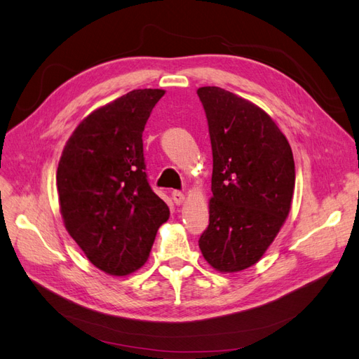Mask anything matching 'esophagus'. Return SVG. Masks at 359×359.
I'll return each mask as SVG.
<instances>
[{
	"instance_id": "1",
	"label": "esophagus",
	"mask_w": 359,
	"mask_h": 359,
	"mask_svg": "<svg viewBox=\"0 0 359 359\" xmlns=\"http://www.w3.org/2000/svg\"><path fill=\"white\" fill-rule=\"evenodd\" d=\"M172 199L177 205H182L184 201H186V194L181 193V191H173L172 193Z\"/></svg>"
}]
</instances>
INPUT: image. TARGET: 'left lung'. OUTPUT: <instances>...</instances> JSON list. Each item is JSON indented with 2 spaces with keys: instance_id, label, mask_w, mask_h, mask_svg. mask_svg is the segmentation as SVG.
<instances>
[{
  "instance_id": "left-lung-1",
  "label": "left lung",
  "mask_w": 359,
  "mask_h": 359,
  "mask_svg": "<svg viewBox=\"0 0 359 359\" xmlns=\"http://www.w3.org/2000/svg\"><path fill=\"white\" fill-rule=\"evenodd\" d=\"M198 95L212 147L210 226L199 248L215 271L257 264L290 212L295 163L286 136L264 109L219 86Z\"/></svg>"
}]
</instances>
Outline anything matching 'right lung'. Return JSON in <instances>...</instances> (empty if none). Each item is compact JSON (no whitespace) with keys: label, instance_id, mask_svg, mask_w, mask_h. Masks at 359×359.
I'll use <instances>...</instances> for the list:
<instances>
[{"label":"right lung","instance_id":"add662e5","mask_svg":"<svg viewBox=\"0 0 359 359\" xmlns=\"http://www.w3.org/2000/svg\"><path fill=\"white\" fill-rule=\"evenodd\" d=\"M165 90H133L85 116L57 169L70 236L103 273L126 277L149 257L169 208L147 181L142 133Z\"/></svg>","mask_w":359,"mask_h":359}]
</instances>
